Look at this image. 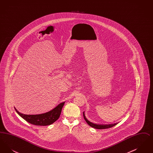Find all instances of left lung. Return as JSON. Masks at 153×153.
<instances>
[{
	"instance_id": "obj_1",
	"label": "left lung",
	"mask_w": 153,
	"mask_h": 153,
	"mask_svg": "<svg viewBox=\"0 0 153 153\" xmlns=\"http://www.w3.org/2000/svg\"><path fill=\"white\" fill-rule=\"evenodd\" d=\"M83 116H84V118L85 119V120L86 121V122L88 124L93 127V128H95L96 129H105V128H111V127H114V126L117 125V124L118 123H116L113 124H97V123H94L91 122H90L89 120H88L87 117L85 116V114H84V112H83Z\"/></svg>"
}]
</instances>
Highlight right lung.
I'll use <instances>...</instances> for the list:
<instances>
[{"instance_id":"1","label":"right lung","mask_w":153,"mask_h":153,"mask_svg":"<svg viewBox=\"0 0 153 153\" xmlns=\"http://www.w3.org/2000/svg\"><path fill=\"white\" fill-rule=\"evenodd\" d=\"M65 102H61L58 105L51 111L41 114L38 115H25L20 113L14 107L16 112L23 119L28 123L36 126H49L55 122L60 116L62 108Z\"/></svg>"}]
</instances>
